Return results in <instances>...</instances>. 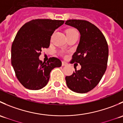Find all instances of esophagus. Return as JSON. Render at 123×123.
Wrapping results in <instances>:
<instances>
[{
  "label": "esophagus",
  "instance_id": "obj_1",
  "mask_svg": "<svg viewBox=\"0 0 123 123\" xmlns=\"http://www.w3.org/2000/svg\"><path fill=\"white\" fill-rule=\"evenodd\" d=\"M67 65V62H65L64 61L62 62V66H66Z\"/></svg>",
  "mask_w": 123,
  "mask_h": 123
}]
</instances>
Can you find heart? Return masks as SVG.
<instances>
[{"instance_id":"heart-1","label":"heart","mask_w":123,"mask_h":123,"mask_svg":"<svg viewBox=\"0 0 123 123\" xmlns=\"http://www.w3.org/2000/svg\"><path fill=\"white\" fill-rule=\"evenodd\" d=\"M67 34H69V33H77V31L75 29H73V28H70L67 30Z\"/></svg>"}]
</instances>
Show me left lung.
Here are the masks:
<instances>
[{"label":"left lung","instance_id":"8db88e82","mask_svg":"<svg viewBox=\"0 0 123 123\" xmlns=\"http://www.w3.org/2000/svg\"><path fill=\"white\" fill-rule=\"evenodd\" d=\"M65 24L78 30L80 42L73 55L72 62L79 63L81 68L65 77L68 87L79 93L92 90L104 75L108 59L107 42L97 27L85 20L69 19Z\"/></svg>","mask_w":123,"mask_h":123}]
</instances>
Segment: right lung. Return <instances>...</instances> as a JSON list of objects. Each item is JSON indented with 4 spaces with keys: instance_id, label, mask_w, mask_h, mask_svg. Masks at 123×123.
Masks as SVG:
<instances>
[{
    "instance_id": "1",
    "label": "right lung",
    "mask_w": 123,
    "mask_h": 123,
    "mask_svg": "<svg viewBox=\"0 0 123 123\" xmlns=\"http://www.w3.org/2000/svg\"><path fill=\"white\" fill-rule=\"evenodd\" d=\"M64 23L62 20L33 19L17 33L11 48V63L18 80L27 89L36 90L44 87L51 71L62 65L58 58H50L45 62L39 56L43 49L49 47L54 31Z\"/></svg>"
}]
</instances>
